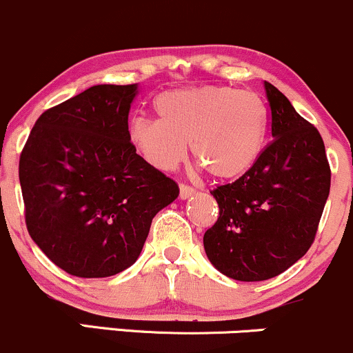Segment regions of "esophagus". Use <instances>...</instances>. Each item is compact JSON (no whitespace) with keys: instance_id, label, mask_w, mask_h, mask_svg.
<instances>
[{"instance_id":"1","label":"esophagus","mask_w":353,"mask_h":353,"mask_svg":"<svg viewBox=\"0 0 353 353\" xmlns=\"http://www.w3.org/2000/svg\"><path fill=\"white\" fill-rule=\"evenodd\" d=\"M195 193H196L195 188L188 187V185H185V183L180 185V198H181V200H187V198L193 196Z\"/></svg>"}]
</instances>
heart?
Masks as SVG:
<instances>
[{"mask_svg": "<svg viewBox=\"0 0 353 353\" xmlns=\"http://www.w3.org/2000/svg\"><path fill=\"white\" fill-rule=\"evenodd\" d=\"M158 120L137 117L128 140L158 170H173L192 146L195 161L219 180H233L259 160L267 133V108L259 94L230 86L170 90L153 101Z\"/></svg>", "mask_w": 353, "mask_h": 353, "instance_id": "b5f03b06", "label": "heart"}]
</instances>
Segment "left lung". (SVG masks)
<instances>
[{"label":"left lung","instance_id":"obj_1","mask_svg":"<svg viewBox=\"0 0 353 353\" xmlns=\"http://www.w3.org/2000/svg\"><path fill=\"white\" fill-rule=\"evenodd\" d=\"M265 91L273 140L245 175L212 190L220 215L203 235L213 267L240 282L273 279L302 259L330 193L319 130L272 83Z\"/></svg>","mask_w":353,"mask_h":353}]
</instances>
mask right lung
Here are the masks:
<instances>
[{"label": "right lung", "mask_w": 353, "mask_h": 353, "mask_svg": "<svg viewBox=\"0 0 353 353\" xmlns=\"http://www.w3.org/2000/svg\"><path fill=\"white\" fill-rule=\"evenodd\" d=\"M138 85H97L46 110L19 157L26 228L57 267L103 279L137 262L153 216L180 190L137 153Z\"/></svg>", "instance_id": "right-lung-1"}]
</instances>
